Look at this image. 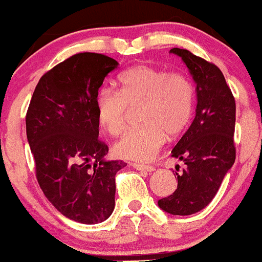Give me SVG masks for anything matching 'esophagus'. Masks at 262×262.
<instances>
[{"label": "esophagus", "instance_id": "34e87169", "mask_svg": "<svg viewBox=\"0 0 262 262\" xmlns=\"http://www.w3.org/2000/svg\"><path fill=\"white\" fill-rule=\"evenodd\" d=\"M133 166L135 167L137 170H140V171H146V172H151V171L155 170L154 166H151V165H143V164H133Z\"/></svg>", "mask_w": 262, "mask_h": 262}]
</instances>
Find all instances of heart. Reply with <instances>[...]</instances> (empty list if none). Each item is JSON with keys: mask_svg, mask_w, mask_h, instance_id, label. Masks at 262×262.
Segmentation results:
<instances>
[{"mask_svg": "<svg viewBox=\"0 0 262 262\" xmlns=\"http://www.w3.org/2000/svg\"><path fill=\"white\" fill-rule=\"evenodd\" d=\"M119 90L102 89L96 98L97 119L111 135L125 129L130 111L140 110L143 127L125 133L114 144L123 159L151 160L170 139L188 127L194 104V89L187 76L150 65H137L119 76Z\"/></svg>", "mask_w": 262, "mask_h": 262, "instance_id": "b5f03b06", "label": "heart"}]
</instances>
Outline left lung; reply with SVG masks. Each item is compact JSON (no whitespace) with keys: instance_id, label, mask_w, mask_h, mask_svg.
Wrapping results in <instances>:
<instances>
[{"instance_id":"left-lung-1","label":"left lung","mask_w":262,"mask_h":262,"mask_svg":"<svg viewBox=\"0 0 262 262\" xmlns=\"http://www.w3.org/2000/svg\"><path fill=\"white\" fill-rule=\"evenodd\" d=\"M170 52L183 60L196 82L197 107L191 127L171 151L186 165L176 172V191L158 204L170 214L189 215L212 202L235 161V98L217 65L186 49Z\"/></svg>"}]
</instances>
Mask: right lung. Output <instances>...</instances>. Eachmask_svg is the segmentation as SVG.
Wrapping results in <instances>:
<instances>
[{
  "mask_svg": "<svg viewBox=\"0 0 262 262\" xmlns=\"http://www.w3.org/2000/svg\"><path fill=\"white\" fill-rule=\"evenodd\" d=\"M118 62L98 53H79L39 80L26 116L35 176L45 197L69 219L106 221L114 209L116 175L122 160L106 161L98 139L96 98Z\"/></svg>",
  "mask_w": 262,
  "mask_h": 262,
  "instance_id": "right-lung-1",
  "label": "right lung"
}]
</instances>
